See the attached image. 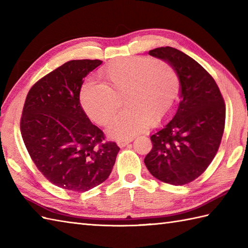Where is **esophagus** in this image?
Here are the masks:
<instances>
[{
	"label": "esophagus",
	"instance_id": "esophagus-1",
	"mask_svg": "<svg viewBox=\"0 0 248 248\" xmlns=\"http://www.w3.org/2000/svg\"><path fill=\"white\" fill-rule=\"evenodd\" d=\"M132 140H133V139H119V140H117V145L119 147H124V146H127L129 143H131Z\"/></svg>",
	"mask_w": 248,
	"mask_h": 248
}]
</instances>
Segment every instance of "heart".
I'll use <instances>...</instances> for the list:
<instances>
[{
  "label": "heart",
  "instance_id": "obj_1",
  "mask_svg": "<svg viewBox=\"0 0 248 248\" xmlns=\"http://www.w3.org/2000/svg\"><path fill=\"white\" fill-rule=\"evenodd\" d=\"M104 83L89 81L81 91L82 107L94 123L107 125L124 98L128 109L110 124L116 138H130L164 120L181 92L176 68L163 60L130 57L114 61L101 70Z\"/></svg>",
  "mask_w": 248,
  "mask_h": 248
}]
</instances>
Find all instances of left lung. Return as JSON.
Wrapping results in <instances>:
<instances>
[{
  "mask_svg": "<svg viewBox=\"0 0 248 248\" xmlns=\"http://www.w3.org/2000/svg\"><path fill=\"white\" fill-rule=\"evenodd\" d=\"M149 54L176 68L181 92L173 118L151 135L152 149L144 162L155 178L183 186L202 175L217 154L225 128L224 98L212 76L183 52L161 46Z\"/></svg>",
  "mask_w": 248,
  "mask_h": 248,
  "instance_id": "obj_1",
  "label": "left lung"
}]
</instances>
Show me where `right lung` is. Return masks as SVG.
<instances>
[{"label":"right lung","instance_id":"1","mask_svg":"<svg viewBox=\"0 0 248 248\" xmlns=\"http://www.w3.org/2000/svg\"><path fill=\"white\" fill-rule=\"evenodd\" d=\"M99 60L65 62L37 81L26 96L20 129L38 170L54 186L86 192L112 172L119 147L91 123L80 103L84 78Z\"/></svg>","mask_w":248,"mask_h":248}]
</instances>
